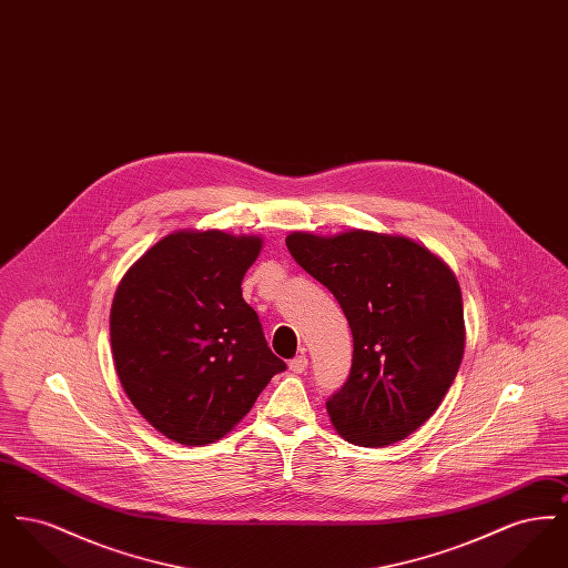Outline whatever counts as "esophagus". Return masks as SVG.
<instances>
[{
    "label": "esophagus",
    "instance_id": "obj_1",
    "mask_svg": "<svg viewBox=\"0 0 568 568\" xmlns=\"http://www.w3.org/2000/svg\"><path fill=\"white\" fill-rule=\"evenodd\" d=\"M306 366H308V357H306L304 353H300V355H296V357L290 362V371H292V373H296V375L304 373V371H306Z\"/></svg>",
    "mask_w": 568,
    "mask_h": 568
}]
</instances>
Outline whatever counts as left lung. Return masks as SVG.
Instances as JSON below:
<instances>
[{
  "instance_id": "obj_1",
  "label": "left lung",
  "mask_w": 568,
  "mask_h": 568,
  "mask_svg": "<svg viewBox=\"0 0 568 568\" xmlns=\"http://www.w3.org/2000/svg\"><path fill=\"white\" fill-rule=\"evenodd\" d=\"M285 244L334 294L352 327V373L325 403L334 428L364 447L415 433L462 364L466 332L456 274L405 236L292 232Z\"/></svg>"
}]
</instances>
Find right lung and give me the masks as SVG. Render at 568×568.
I'll use <instances>...</instances> for the list:
<instances>
[{"mask_svg": "<svg viewBox=\"0 0 568 568\" xmlns=\"http://www.w3.org/2000/svg\"><path fill=\"white\" fill-rule=\"evenodd\" d=\"M260 236L181 230L121 278L110 308L119 381L138 413L181 445L230 433L287 366L244 302Z\"/></svg>", "mask_w": 568, "mask_h": 568, "instance_id": "right-lung-1", "label": "right lung"}]
</instances>
